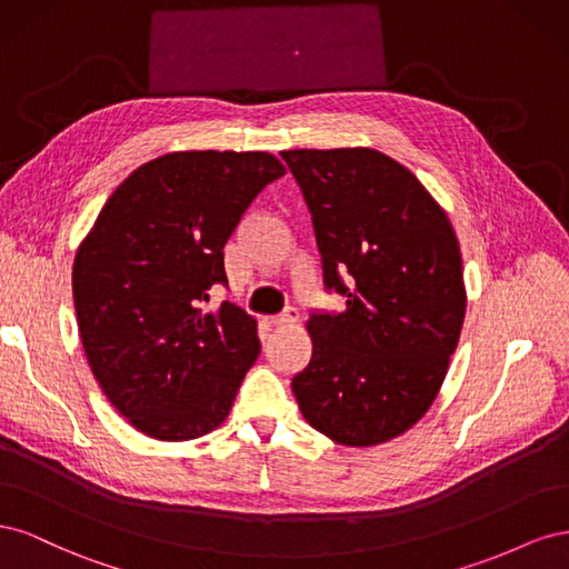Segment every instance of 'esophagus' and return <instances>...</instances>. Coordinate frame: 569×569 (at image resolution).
<instances>
[{
    "label": "esophagus",
    "instance_id": "obj_1",
    "mask_svg": "<svg viewBox=\"0 0 569 569\" xmlns=\"http://www.w3.org/2000/svg\"><path fill=\"white\" fill-rule=\"evenodd\" d=\"M297 320H299V311H297L295 306H289L287 311H282L280 316H272V318H270V325H272V327H287V325H295Z\"/></svg>",
    "mask_w": 569,
    "mask_h": 569
}]
</instances>
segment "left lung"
Masks as SVG:
<instances>
[{
    "label": "left lung",
    "instance_id": "left-lung-1",
    "mask_svg": "<svg viewBox=\"0 0 569 569\" xmlns=\"http://www.w3.org/2000/svg\"><path fill=\"white\" fill-rule=\"evenodd\" d=\"M301 187L341 313L308 318L313 356L291 380L303 418L343 446L416 425L449 370L465 318L462 258L441 206L375 149L282 151Z\"/></svg>",
    "mask_w": 569,
    "mask_h": 569
}]
</instances>
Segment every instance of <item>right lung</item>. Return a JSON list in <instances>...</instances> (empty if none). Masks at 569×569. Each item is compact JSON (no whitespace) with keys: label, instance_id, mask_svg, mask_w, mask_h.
Segmentation results:
<instances>
[{"label":"right lung","instance_id":"obj_1","mask_svg":"<svg viewBox=\"0 0 569 569\" xmlns=\"http://www.w3.org/2000/svg\"><path fill=\"white\" fill-rule=\"evenodd\" d=\"M284 176L266 151H176L118 184L73 263L80 339L101 391L140 432L187 441L228 418L261 353L230 301L226 253L251 201Z\"/></svg>","mask_w":569,"mask_h":569}]
</instances>
